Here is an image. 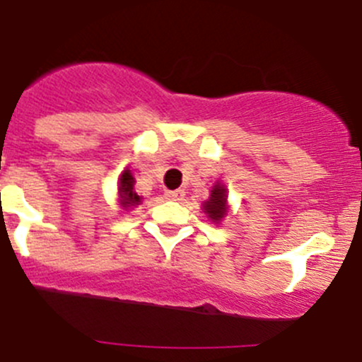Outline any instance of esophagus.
Returning <instances> with one entry per match:
<instances>
[{
	"label": "esophagus",
	"instance_id": "34e87169",
	"mask_svg": "<svg viewBox=\"0 0 362 362\" xmlns=\"http://www.w3.org/2000/svg\"><path fill=\"white\" fill-rule=\"evenodd\" d=\"M166 199L172 201H181L185 197V190H166Z\"/></svg>",
	"mask_w": 362,
	"mask_h": 362
}]
</instances>
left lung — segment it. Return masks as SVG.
<instances>
[{"instance_id": "obj_1", "label": "left lung", "mask_w": 362, "mask_h": 362, "mask_svg": "<svg viewBox=\"0 0 362 362\" xmlns=\"http://www.w3.org/2000/svg\"><path fill=\"white\" fill-rule=\"evenodd\" d=\"M203 212L206 214L214 225H221L223 221L226 219L230 212V204H228V188L225 187V183L221 181H216L210 190V197L201 204Z\"/></svg>"}]
</instances>
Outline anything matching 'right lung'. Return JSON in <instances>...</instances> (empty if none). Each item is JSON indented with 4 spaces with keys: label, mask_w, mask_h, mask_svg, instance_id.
Returning <instances> with one entry per match:
<instances>
[{
    "label": "right lung",
    "mask_w": 362,
    "mask_h": 362,
    "mask_svg": "<svg viewBox=\"0 0 362 362\" xmlns=\"http://www.w3.org/2000/svg\"><path fill=\"white\" fill-rule=\"evenodd\" d=\"M134 185H136V179H134L132 172L129 168H124L121 172L119 179H117V203L123 210H130L143 203V197L137 196L136 190H134Z\"/></svg>",
    "instance_id": "obj_1"
}]
</instances>
